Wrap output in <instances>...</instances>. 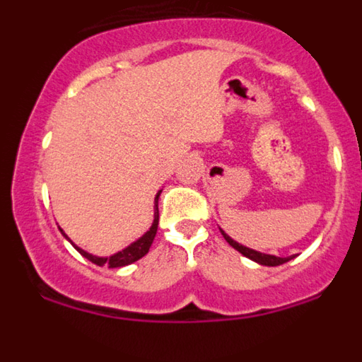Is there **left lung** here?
<instances>
[{
  "instance_id": "obj_1",
  "label": "left lung",
  "mask_w": 362,
  "mask_h": 362,
  "mask_svg": "<svg viewBox=\"0 0 362 362\" xmlns=\"http://www.w3.org/2000/svg\"><path fill=\"white\" fill-rule=\"evenodd\" d=\"M221 233H223V238L226 239V243H228V245L232 246V248H235V250H238L239 254H243V255H245V257L252 259V261H255V263L263 264V267H279V264H283V263H288L290 259L293 257V255H290V257H277V255L263 254V252L252 250V248H248V246L241 245V243H238V241H233V239L230 238V235L225 232V230H221Z\"/></svg>"
}]
</instances>
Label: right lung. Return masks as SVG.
<instances>
[{
  "mask_svg": "<svg viewBox=\"0 0 362 362\" xmlns=\"http://www.w3.org/2000/svg\"><path fill=\"white\" fill-rule=\"evenodd\" d=\"M159 196H161V190L156 194V199H153V221H152V225H150V228L143 233L141 238H137L136 241L130 243L129 246H124L123 250L116 252V254H110V255L90 254V252H86V250H83V248H79L78 245H74L72 239H70L62 228L59 230H62V233L65 235V239H69V241L72 243L74 248H76V250H78L83 257H86L88 261H92L94 264H98V267H108V268L127 267V264L136 263V261H139V259L145 257V255L148 254L150 246H152L153 238H156V232H158V225H159V210H158Z\"/></svg>",
  "mask_w": 362,
  "mask_h": 362,
  "instance_id": "obj_1",
  "label": "right lung"
}]
</instances>
